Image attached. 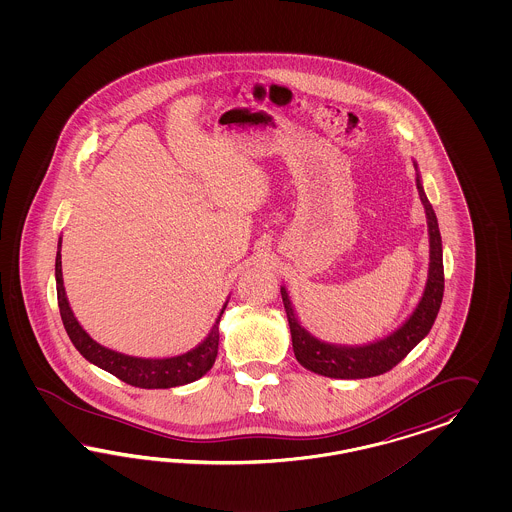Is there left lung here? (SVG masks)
<instances>
[{
	"instance_id": "8db88e82",
	"label": "left lung",
	"mask_w": 512,
	"mask_h": 512,
	"mask_svg": "<svg viewBox=\"0 0 512 512\" xmlns=\"http://www.w3.org/2000/svg\"><path fill=\"white\" fill-rule=\"evenodd\" d=\"M413 165L417 171V189L426 212L428 238H430L428 279L417 308L403 321L402 326H398L383 340L373 341L368 345H338V343H328L315 338L308 328L302 326L285 285H281V298H283V306L287 311V321L291 328L293 351H295L296 360L306 370L325 375V377H334V379L375 377L392 370L398 362H402L403 358L409 355V351L417 347L432 330L435 317L441 308L443 289H445L443 244H441V233H439L434 208L422 187L417 161H413Z\"/></svg>"
}]
</instances>
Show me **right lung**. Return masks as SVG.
Segmentation results:
<instances>
[{"instance_id":"add662e5","label":"right lung","mask_w":512,"mask_h":512,"mask_svg":"<svg viewBox=\"0 0 512 512\" xmlns=\"http://www.w3.org/2000/svg\"><path fill=\"white\" fill-rule=\"evenodd\" d=\"M56 291H58V306L62 315L65 332L78 353L92 362L93 366L112 373L120 381H124L131 387L139 388H172L182 387L187 383H193L206 375L214 366L217 357V343H219V321L227 308V302L217 315L216 323L206 334V338L189 349L187 353L176 357L142 358L129 357L124 353L112 351L109 347L97 343L92 336L78 323L75 313L69 306V300L65 295L62 276V236L58 240V253H56Z\"/></svg>"}]
</instances>
